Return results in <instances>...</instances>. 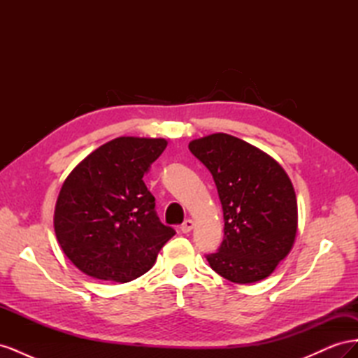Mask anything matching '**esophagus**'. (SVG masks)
<instances>
[{"label":"esophagus","instance_id":"esophagus-1","mask_svg":"<svg viewBox=\"0 0 358 358\" xmlns=\"http://www.w3.org/2000/svg\"><path fill=\"white\" fill-rule=\"evenodd\" d=\"M194 229V221L192 220H185V221H183V224L180 225V231L182 233H189L191 230Z\"/></svg>","mask_w":358,"mask_h":358}]
</instances>
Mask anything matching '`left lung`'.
<instances>
[{
    "label": "left lung",
    "mask_w": 358,
    "mask_h": 358,
    "mask_svg": "<svg viewBox=\"0 0 358 358\" xmlns=\"http://www.w3.org/2000/svg\"><path fill=\"white\" fill-rule=\"evenodd\" d=\"M212 173L224 212V241L206 255L210 267L236 284L267 278L296 241L297 200L278 162L258 148L216 133L189 143Z\"/></svg>",
    "instance_id": "1"
}]
</instances>
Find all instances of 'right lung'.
<instances>
[{
  "instance_id": "1",
  "label": "right lung",
  "mask_w": 358,
  "mask_h": 358,
  "mask_svg": "<svg viewBox=\"0 0 358 358\" xmlns=\"http://www.w3.org/2000/svg\"><path fill=\"white\" fill-rule=\"evenodd\" d=\"M167 140L117 137L95 149L64 180L53 227L80 272L129 282L145 275L175 230L159 221L143 176Z\"/></svg>"
}]
</instances>
